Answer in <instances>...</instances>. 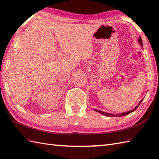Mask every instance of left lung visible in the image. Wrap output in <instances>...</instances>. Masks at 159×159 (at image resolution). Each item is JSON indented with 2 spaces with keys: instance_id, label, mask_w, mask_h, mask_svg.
Returning a JSON list of instances; mask_svg holds the SVG:
<instances>
[{
  "instance_id": "left-lung-1",
  "label": "left lung",
  "mask_w": 159,
  "mask_h": 159,
  "mask_svg": "<svg viewBox=\"0 0 159 159\" xmlns=\"http://www.w3.org/2000/svg\"><path fill=\"white\" fill-rule=\"evenodd\" d=\"M138 42H139V45H141V46H143V44H142V38L140 37V36H139V39H138ZM142 100H143V99H142V100L139 102V104H138V106H136L135 108H134V109L131 110H129V111H128V112H123V113H120V114H110V113H107V112H104L100 111V110H96V109H94V110H95V111H96V112H99V113H101L102 114H103V115L106 116H108V117H114V116H115V117H116V116L119 117V116H126V115H127V114H130L131 112L135 111V110L138 108V107L139 106V104H141V102H142Z\"/></svg>"
}]
</instances>
